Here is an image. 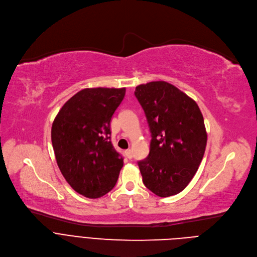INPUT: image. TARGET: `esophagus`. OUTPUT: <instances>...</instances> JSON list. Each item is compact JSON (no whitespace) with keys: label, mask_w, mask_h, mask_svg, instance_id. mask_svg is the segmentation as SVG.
<instances>
[{"label":"esophagus","mask_w":257,"mask_h":257,"mask_svg":"<svg viewBox=\"0 0 257 257\" xmlns=\"http://www.w3.org/2000/svg\"><path fill=\"white\" fill-rule=\"evenodd\" d=\"M125 155H126V157H127L129 160L133 158V154H132V151H131V150H127V151L125 152Z\"/></svg>","instance_id":"34e87169"}]
</instances>
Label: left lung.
Segmentation results:
<instances>
[{
	"label": "left lung",
	"mask_w": 257,
	"mask_h": 257,
	"mask_svg": "<svg viewBox=\"0 0 257 257\" xmlns=\"http://www.w3.org/2000/svg\"><path fill=\"white\" fill-rule=\"evenodd\" d=\"M134 94L152 133L149 157L138 162L143 184L160 197L180 193L202 161L207 134L191 97L166 81L140 84Z\"/></svg>",
	"instance_id": "left-lung-1"
}]
</instances>
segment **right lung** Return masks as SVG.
<instances>
[{"mask_svg":"<svg viewBox=\"0 0 257 257\" xmlns=\"http://www.w3.org/2000/svg\"><path fill=\"white\" fill-rule=\"evenodd\" d=\"M123 88H85L65 102L52 126L58 167L77 193L98 198L116 185L123 158L111 142L112 116Z\"/></svg>","mask_w":257,"mask_h":257,"instance_id":"obj_1","label":"right lung"}]
</instances>
